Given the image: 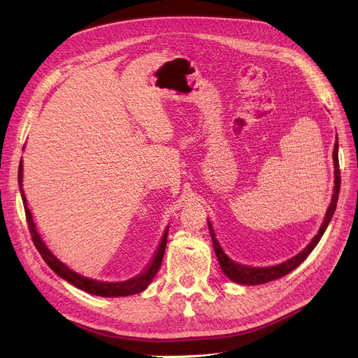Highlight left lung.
Masks as SVG:
<instances>
[{"label":"left lung","mask_w":358,"mask_h":358,"mask_svg":"<svg viewBox=\"0 0 358 358\" xmlns=\"http://www.w3.org/2000/svg\"><path fill=\"white\" fill-rule=\"evenodd\" d=\"M334 166H335V185H334V194H332V201L329 204V208L327 210L325 219L322 222V227L319 229L317 235L312 239V242L309 245L302 251L299 252L296 257L287 259L283 264H278L274 267H262V268H255V267H248V266H241L238 262L232 261L227 254L223 252L222 247L219 245V242L215 236L212 223L209 222V229H210V235H212V241H213V248L217 257L219 264L223 270V273L227 274L232 281L238 285H247V286H254V285H264L268 283V281H273L275 278L283 277L286 274H289L290 271H293L294 268H297L302 262L308 258V255L313 251V248L317 245L319 239L322 238L328 223L335 212L336 208V201H338V194H340V185H341V171H340V162H338V141L334 145Z\"/></svg>","instance_id":"8db88e82"}]
</instances>
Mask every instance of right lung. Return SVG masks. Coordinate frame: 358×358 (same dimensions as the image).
Instances as JSON below:
<instances>
[{"mask_svg": "<svg viewBox=\"0 0 358 358\" xmlns=\"http://www.w3.org/2000/svg\"><path fill=\"white\" fill-rule=\"evenodd\" d=\"M23 168H22V162L20 166H18V184H20V192H22V199H23V204H24V212H26V219H27V224H29V231L33 239L34 247L39 251V254L42 255V258L45 259L46 264L58 274L59 277H62L64 280L69 281L71 285H73L75 287H78L87 293L91 294H96V296H103V297H120V296H130V294H135V293H141L143 292L149 285L152 278L155 277V274L158 273L159 267H161V262L164 258V252H165V247H166V236H168V229L165 231L162 241L159 243V248L155 254V258L152 261V264L149 266V268L142 273L141 275L127 280V281H120V283H103V281H96V280H91L87 277H83L77 273H73L72 270H69L65 264L56 258L45 245V242L42 241L41 235L37 234L36 231V224L33 222L31 213L27 208V203H26V196L23 193L22 189V174Z\"/></svg>", "mask_w": 358, "mask_h": 358, "instance_id": "1", "label": "right lung"}]
</instances>
